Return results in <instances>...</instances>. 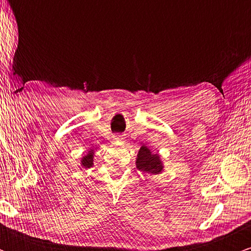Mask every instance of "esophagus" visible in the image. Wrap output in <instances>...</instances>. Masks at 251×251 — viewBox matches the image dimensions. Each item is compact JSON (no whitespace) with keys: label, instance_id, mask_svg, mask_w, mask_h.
Wrapping results in <instances>:
<instances>
[{"label":"esophagus","instance_id":"esophagus-1","mask_svg":"<svg viewBox=\"0 0 251 251\" xmlns=\"http://www.w3.org/2000/svg\"><path fill=\"white\" fill-rule=\"evenodd\" d=\"M113 143L114 144H123L124 140L122 137H119V135H114L113 137Z\"/></svg>","mask_w":251,"mask_h":251}]
</instances>
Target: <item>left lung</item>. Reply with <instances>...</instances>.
<instances>
[{"instance_id":"1","label":"left lung","mask_w":251,"mask_h":251,"mask_svg":"<svg viewBox=\"0 0 251 251\" xmlns=\"http://www.w3.org/2000/svg\"><path fill=\"white\" fill-rule=\"evenodd\" d=\"M135 166L139 171L145 172L150 176L162 174L164 170V164L160 159V155L152 153L151 150L146 148V146H142L139 152H138Z\"/></svg>"}]
</instances>
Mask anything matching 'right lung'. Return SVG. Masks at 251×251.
<instances>
[{"mask_svg":"<svg viewBox=\"0 0 251 251\" xmlns=\"http://www.w3.org/2000/svg\"><path fill=\"white\" fill-rule=\"evenodd\" d=\"M93 160H94V151L93 150H91V151H88V153L86 155H83L82 159H81V166L85 169H89L93 166Z\"/></svg>","mask_w":251,"mask_h":251,"instance_id":"right-lung-1","label":"right lung"}]
</instances>
